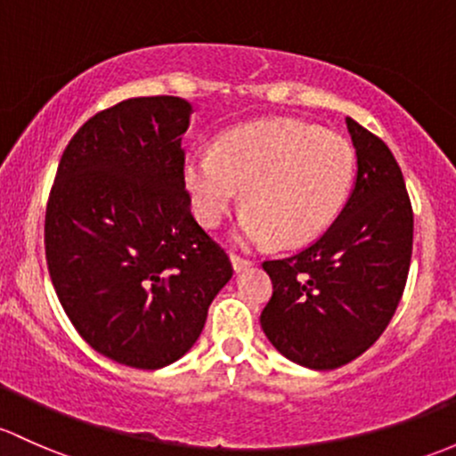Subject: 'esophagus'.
Masks as SVG:
<instances>
[{
    "label": "esophagus",
    "instance_id": "esophagus-1",
    "mask_svg": "<svg viewBox=\"0 0 456 456\" xmlns=\"http://www.w3.org/2000/svg\"><path fill=\"white\" fill-rule=\"evenodd\" d=\"M251 265H253V262L247 260V257L236 256V253H232V266H233V271H236V273L244 271V268H248Z\"/></svg>",
    "mask_w": 456,
    "mask_h": 456
}]
</instances>
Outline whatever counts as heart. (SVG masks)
Returning a JSON list of instances; mask_svg holds the SVG:
<instances>
[{"label": "heart", "instance_id": "obj_1", "mask_svg": "<svg viewBox=\"0 0 456 456\" xmlns=\"http://www.w3.org/2000/svg\"><path fill=\"white\" fill-rule=\"evenodd\" d=\"M356 159L347 140L297 119L224 131L212 155H190L183 188L203 227H218L242 190L240 238L277 247L313 242L352 191Z\"/></svg>", "mask_w": 456, "mask_h": 456}]
</instances>
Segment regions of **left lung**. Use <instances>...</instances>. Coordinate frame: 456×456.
<instances>
[{
    "mask_svg": "<svg viewBox=\"0 0 456 456\" xmlns=\"http://www.w3.org/2000/svg\"><path fill=\"white\" fill-rule=\"evenodd\" d=\"M356 183L328 232L304 251L266 260L273 297L260 323L273 347L308 369L352 362L380 338L404 292L413 208L389 146L345 118Z\"/></svg>",
    "mask_w": 456,
    "mask_h": 456,
    "instance_id": "8db88e82",
    "label": "left lung"
}]
</instances>
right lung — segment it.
I'll return each mask as SVG.
<instances>
[{
	"label": "right lung",
	"mask_w": 456,
	"mask_h": 456,
	"mask_svg": "<svg viewBox=\"0 0 456 456\" xmlns=\"http://www.w3.org/2000/svg\"><path fill=\"white\" fill-rule=\"evenodd\" d=\"M190 115L175 95L95 113L67 143L47 200L45 257L61 305L119 365L179 361L233 275L190 212L181 148Z\"/></svg>",
	"instance_id": "add662e5"
}]
</instances>
